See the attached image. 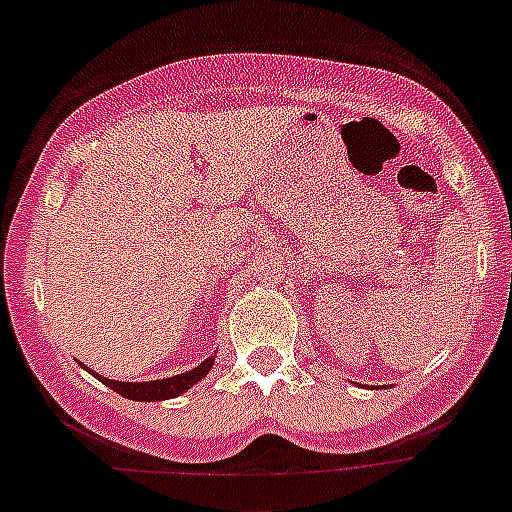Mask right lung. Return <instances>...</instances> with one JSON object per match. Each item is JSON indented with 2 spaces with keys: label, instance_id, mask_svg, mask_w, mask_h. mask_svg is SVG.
<instances>
[{
  "label": "right lung",
  "instance_id": "add662e5",
  "mask_svg": "<svg viewBox=\"0 0 512 512\" xmlns=\"http://www.w3.org/2000/svg\"><path fill=\"white\" fill-rule=\"evenodd\" d=\"M213 362H216V354H211L206 362H201L198 367L188 369V372L175 374V377L153 379V382H118V379H107V377H102V374H95V372H92V377H97L102 384H105V387H110L113 392H118L120 397L133 399V402H160V399H173V397H180L183 392H188L193 384H198L208 372H211ZM80 367L87 369L82 362H80ZM87 372H90V369H87Z\"/></svg>",
  "mask_w": 512,
  "mask_h": 512
}]
</instances>
